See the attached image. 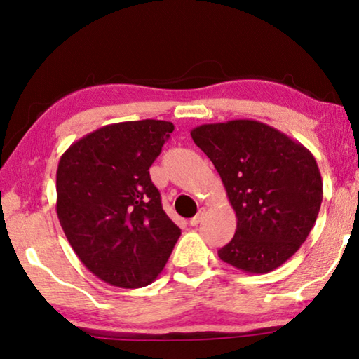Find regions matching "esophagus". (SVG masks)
Listing matches in <instances>:
<instances>
[{
	"instance_id": "1",
	"label": "esophagus",
	"mask_w": 359,
	"mask_h": 359,
	"mask_svg": "<svg viewBox=\"0 0 359 359\" xmlns=\"http://www.w3.org/2000/svg\"><path fill=\"white\" fill-rule=\"evenodd\" d=\"M203 216H205V210H203V208H201V210H200V211H198V214H196V216H195V217H191V219H190V226H191V227H196V226H198V224H200V222H201V219H203Z\"/></svg>"
}]
</instances>
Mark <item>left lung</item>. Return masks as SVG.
<instances>
[{
    "instance_id": "left-lung-1",
    "label": "left lung",
    "mask_w": 359,
    "mask_h": 359,
    "mask_svg": "<svg viewBox=\"0 0 359 359\" xmlns=\"http://www.w3.org/2000/svg\"><path fill=\"white\" fill-rule=\"evenodd\" d=\"M190 135L221 175L237 216V231L219 258L250 274L282 266L320 210L323 179L311 151L251 119L203 124Z\"/></svg>"
}]
</instances>
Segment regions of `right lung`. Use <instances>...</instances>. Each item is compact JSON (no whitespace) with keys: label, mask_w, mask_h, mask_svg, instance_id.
I'll return each instance as SVG.
<instances>
[{"label":"right lung","mask_w":359,"mask_h":359,"mask_svg":"<svg viewBox=\"0 0 359 359\" xmlns=\"http://www.w3.org/2000/svg\"><path fill=\"white\" fill-rule=\"evenodd\" d=\"M172 130V122L154 119L104 126L72 143L57 164L62 231L83 266L109 285L151 283L180 237L148 170Z\"/></svg>","instance_id":"right-lung-1"}]
</instances>
